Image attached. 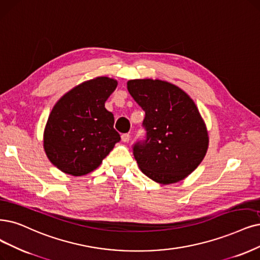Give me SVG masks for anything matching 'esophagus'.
Segmentation results:
<instances>
[{
  "label": "esophagus",
  "mask_w": 260,
  "mask_h": 260,
  "mask_svg": "<svg viewBox=\"0 0 260 260\" xmlns=\"http://www.w3.org/2000/svg\"><path fill=\"white\" fill-rule=\"evenodd\" d=\"M129 138H131V136H129V134H122V136H121V139H122V141L123 142H128V140H129Z\"/></svg>",
  "instance_id": "1"
}]
</instances>
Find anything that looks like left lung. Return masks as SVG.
<instances>
[{"instance_id": "obj_1", "label": "left lung", "mask_w": 260, "mask_h": 260, "mask_svg": "<svg viewBox=\"0 0 260 260\" xmlns=\"http://www.w3.org/2000/svg\"><path fill=\"white\" fill-rule=\"evenodd\" d=\"M127 90L146 112L147 139L134 145L140 170L159 184L184 180L209 147L206 123L194 101L179 86L158 79L129 80Z\"/></svg>"}]
</instances>
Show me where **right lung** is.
I'll use <instances>...</instances> for the list:
<instances>
[{"mask_svg":"<svg viewBox=\"0 0 260 260\" xmlns=\"http://www.w3.org/2000/svg\"><path fill=\"white\" fill-rule=\"evenodd\" d=\"M118 85L108 77L78 84L56 102L44 131V149L52 164L79 177L95 170L121 140L105 102Z\"/></svg>","mask_w":260,"mask_h":260,"instance_id":"add662e5","label":"right lung"}]
</instances>
